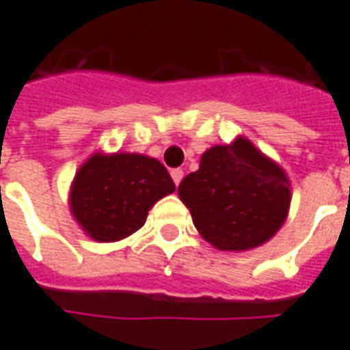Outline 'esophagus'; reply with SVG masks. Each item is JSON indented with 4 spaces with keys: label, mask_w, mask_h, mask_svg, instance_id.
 Masks as SVG:
<instances>
[{
    "label": "esophagus",
    "mask_w": 350,
    "mask_h": 350,
    "mask_svg": "<svg viewBox=\"0 0 350 350\" xmlns=\"http://www.w3.org/2000/svg\"><path fill=\"white\" fill-rule=\"evenodd\" d=\"M183 175H185V173H183V170H171V179H173V183H175V185H179L180 180H183Z\"/></svg>",
    "instance_id": "obj_1"
}]
</instances>
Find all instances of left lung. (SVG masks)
I'll return each instance as SVG.
<instances>
[{
    "label": "left lung",
    "mask_w": 350,
    "mask_h": 350,
    "mask_svg": "<svg viewBox=\"0 0 350 350\" xmlns=\"http://www.w3.org/2000/svg\"><path fill=\"white\" fill-rule=\"evenodd\" d=\"M205 241L220 250H249L269 241L286 220L290 180L249 139L205 150L200 170L179 185Z\"/></svg>",
    "instance_id": "8db88e82"
}]
</instances>
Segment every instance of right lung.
Here are the masks:
<instances>
[{"mask_svg": "<svg viewBox=\"0 0 350 350\" xmlns=\"http://www.w3.org/2000/svg\"><path fill=\"white\" fill-rule=\"evenodd\" d=\"M171 192L175 183L156 158L98 152L77 171L69 205L86 235L111 243L137 232L150 207Z\"/></svg>", "mask_w": 350, "mask_h": 350, "instance_id": "add662e5", "label": "right lung"}]
</instances>
